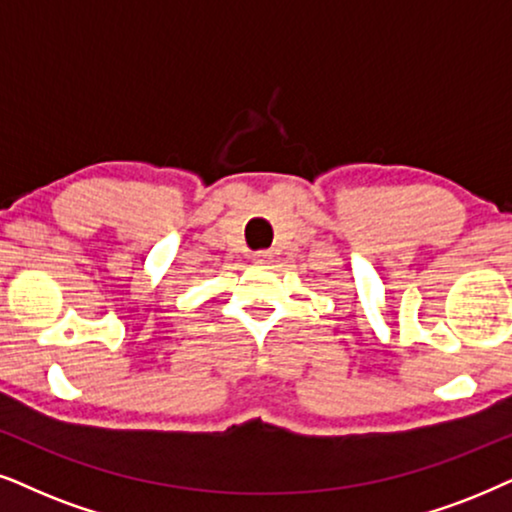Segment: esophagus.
I'll list each match as a JSON object with an SVG mask.
<instances>
[{"mask_svg":"<svg viewBox=\"0 0 512 512\" xmlns=\"http://www.w3.org/2000/svg\"><path fill=\"white\" fill-rule=\"evenodd\" d=\"M271 260V255L267 250H260V252H255V255H252V262L255 264H267Z\"/></svg>","mask_w":512,"mask_h":512,"instance_id":"34e87169","label":"esophagus"}]
</instances>
